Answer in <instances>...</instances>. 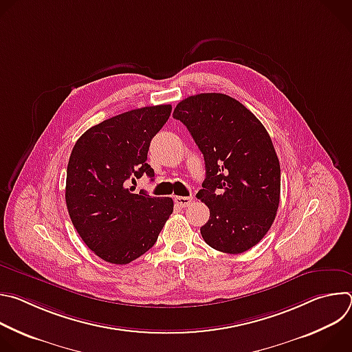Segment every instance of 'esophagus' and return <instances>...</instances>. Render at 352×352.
<instances>
[{"label":"esophagus","instance_id":"34e87169","mask_svg":"<svg viewBox=\"0 0 352 352\" xmlns=\"http://www.w3.org/2000/svg\"><path fill=\"white\" fill-rule=\"evenodd\" d=\"M174 200H175V204H177L178 206H181V208H188V206L192 205L193 197H190V196H175Z\"/></svg>","mask_w":352,"mask_h":352}]
</instances>
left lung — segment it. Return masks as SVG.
Instances as JSON below:
<instances>
[{
	"mask_svg": "<svg viewBox=\"0 0 352 352\" xmlns=\"http://www.w3.org/2000/svg\"><path fill=\"white\" fill-rule=\"evenodd\" d=\"M173 117L190 132L205 157L206 178L196 196L210 210L205 242L242 254L270 230L280 204V163L270 135L238 100L200 93L179 102Z\"/></svg>",
	"mask_w": 352,
	"mask_h": 352,
	"instance_id": "left-lung-1",
	"label": "left lung"
}]
</instances>
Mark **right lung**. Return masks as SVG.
<instances>
[{"mask_svg": "<svg viewBox=\"0 0 352 352\" xmlns=\"http://www.w3.org/2000/svg\"><path fill=\"white\" fill-rule=\"evenodd\" d=\"M171 114L170 104L142 107L89 128L67 168L65 202L78 234L103 261L126 265L152 248L174 209L171 197L132 193L128 181L155 177L150 140Z\"/></svg>", "mask_w": 352, "mask_h": 352, "instance_id": "1", "label": "right lung"}]
</instances>
